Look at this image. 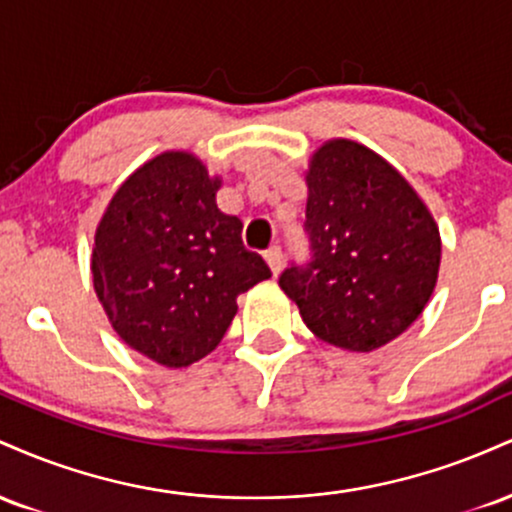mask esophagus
Here are the masks:
<instances>
[{"mask_svg":"<svg viewBox=\"0 0 512 512\" xmlns=\"http://www.w3.org/2000/svg\"><path fill=\"white\" fill-rule=\"evenodd\" d=\"M264 260H267L269 269H272V274L276 276L281 272V264H284V255H281V248H269L267 252H264Z\"/></svg>","mask_w":512,"mask_h":512,"instance_id":"obj_1","label":"esophagus"}]
</instances>
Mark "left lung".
Here are the masks:
<instances>
[{
	"instance_id": "1",
	"label": "left lung",
	"mask_w": 512,
	"mask_h": 512,
	"mask_svg": "<svg viewBox=\"0 0 512 512\" xmlns=\"http://www.w3.org/2000/svg\"><path fill=\"white\" fill-rule=\"evenodd\" d=\"M305 182L313 260L284 269L281 291L322 342L380 349L424 313L436 289V221L383 156L351 139L322 144Z\"/></svg>"
}]
</instances>
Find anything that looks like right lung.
<instances>
[{
    "mask_svg": "<svg viewBox=\"0 0 512 512\" xmlns=\"http://www.w3.org/2000/svg\"><path fill=\"white\" fill-rule=\"evenodd\" d=\"M221 178L187 151L134 170L96 228L93 289L113 330L166 368H185L219 346L236 298L272 272L243 248L238 216L216 207Z\"/></svg>",
    "mask_w": 512,
    "mask_h": 512,
    "instance_id": "add662e5",
    "label": "right lung"
}]
</instances>
